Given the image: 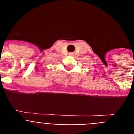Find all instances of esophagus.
<instances>
[{"label": "esophagus", "instance_id": "34e87169", "mask_svg": "<svg viewBox=\"0 0 134 134\" xmlns=\"http://www.w3.org/2000/svg\"><path fill=\"white\" fill-rule=\"evenodd\" d=\"M71 54H70V55H71Z\"/></svg>", "mask_w": 134, "mask_h": 134}]
</instances>
